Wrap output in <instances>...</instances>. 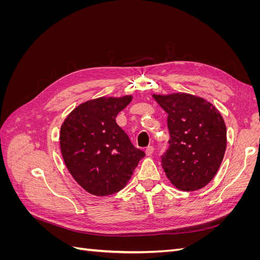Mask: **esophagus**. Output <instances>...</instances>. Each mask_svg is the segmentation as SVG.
<instances>
[{"instance_id": "1", "label": "esophagus", "mask_w": 260, "mask_h": 260, "mask_svg": "<svg viewBox=\"0 0 260 260\" xmlns=\"http://www.w3.org/2000/svg\"><path fill=\"white\" fill-rule=\"evenodd\" d=\"M153 152H154V147H153V146H147V147H146L145 153H146L147 156H151V155L153 154Z\"/></svg>"}]
</instances>
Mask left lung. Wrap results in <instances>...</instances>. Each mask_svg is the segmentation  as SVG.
I'll use <instances>...</instances> for the list:
<instances>
[{"label": "left lung", "instance_id": "8db88e82", "mask_svg": "<svg viewBox=\"0 0 260 260\" xmlns=\"http://www.w3.org/2000/svg\"><path fill=\"white\" fill-rule=\"evenodd\" d=\"M153 98L168 114L169 147L161 156L165 174L179 190H200L216 176L224 156L222 116L207 101L190 94Z\"/></svg>", "mask_w": 260, "mask_h": 260}]
</instances>
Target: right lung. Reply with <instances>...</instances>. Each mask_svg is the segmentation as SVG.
<instances>
[{
	"mask_svg": "<svg viewBox=\"0 0 260 260\" xmlns=\"http://www.w3.org/2000/svg\"><path fill=\"white\" fill-rule=\"evenodd\" d=\"M132 96L100 98L78 106L60 128V151L70 174L86 192L120 191L145 153L133 146L116 122Z\"/></svg>",
	"mask_w": 260,
	"mask_h": 260,
	"instance_id": "right-lung-1",
	"label": "right lung"
}]
</instances>
